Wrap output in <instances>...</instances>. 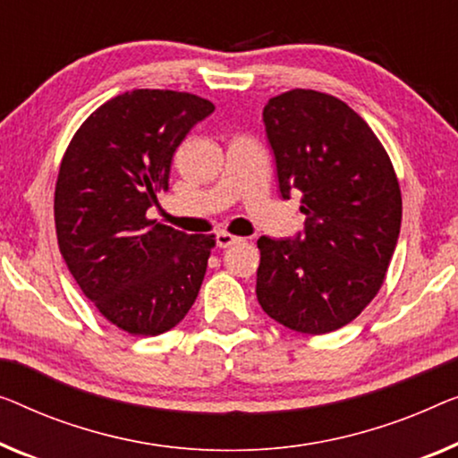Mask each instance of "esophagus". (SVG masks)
Segmentation results:
<instances>
[{"label": "esophagus", "mask_w": 458, "mask_h": 458, "mask_svg": "<svg viewBox=\"0 0 458 458\" xmlns=\"http://www.w3.org/2000/svg\"><path fill=\"white\" fill-rule=\"evenodd\" d=\"M241 241H242L241 236H234V234H230V232H224V230L216 234V242L220 249H228V247H232V244H238Z\"/></svg>", "instance_id": "1"}]
</instances>
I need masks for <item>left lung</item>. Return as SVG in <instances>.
Returning a JSON list of instances; mask_svg holds the SVG:
<instances>
[{
    "label": "left lung",
    "mask_w": 458,
    "mask_h": 458,
    "mask_svg": "<svg viewBox=\"0 0 458 458\" xmlns=\"http://www.w3.org/2000/svg\"><path fill=\"white\" fill-rule=\"evenodd\" d=\"M279 193H302L304 232L261 236L257 300L292 331L323 335L352 323L385 282L401 230L393 162L360 114L331 94L284 92L263 108Z\"/></svg>",
    "instance_id": "left-lung-1"
}]
</instances>
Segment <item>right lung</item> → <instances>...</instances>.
<instances>
[{
	"label": "right lung",
	"instance_id": "add662e5",
	"mask_svg": "<svg viewBox=\"0 0 458 458\" xmlns=\"http://www.w3.org/2000/svg\"><path fill=\"white\" fill-rule=\"evenodd\" d=\"M214 108L189 92L119 94L81 123L61 160V257L100 315L131 335L170 331L199 294L214 234H185L146 211L168 189L176 148Z\"/></svg>",
	"mask_w": 458,
	"mask_h": 458
}]
</instances>
